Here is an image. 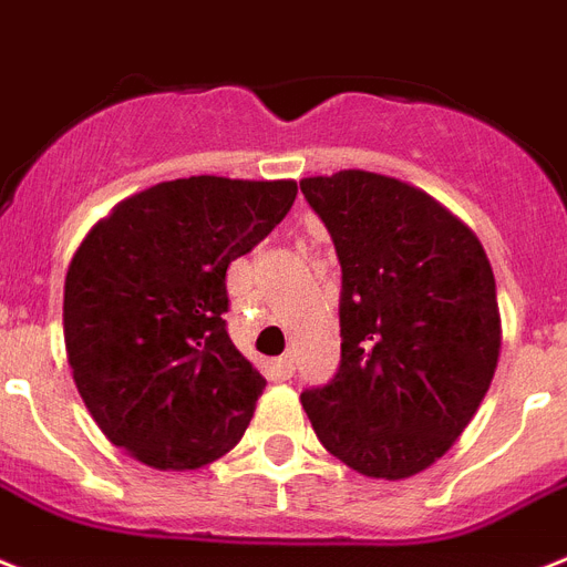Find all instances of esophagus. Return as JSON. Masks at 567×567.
<instances>
[{"label": "esophagus", "mask_w": 567, "mask_h": 567, "mask_svg": "<svg viewBox=\"0 0 567 567\" xmlns=\"http://www.w3.org/2000/svg\"><path fill=\"white\" fill-rule=\"evenodd\" d=\"M272 371L278 379H292L295 373V359L292 357H280L272 362Z\"/></svg>", "instance_id": "1"}]
</instances>
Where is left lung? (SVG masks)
Here are the masks:
<instances>
[{"label": "left lung", "mask_w": 567, "mask_h": 567, "mask_svg": "<svg viewBox=\"0 0 567 567\" xmlns=\"http://www.w3.org/2000/svg\"><path fill=\"white\" fill-rule=\"evenodd\" d=\"M341 266V362L301 402L330 455L368 478L432 466L489 391L502 318L478 237L405 182H301Z\"/></svg>", "instance_id": "left-lung-1"}]
</instances>
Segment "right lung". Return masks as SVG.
<instances>
[{
	"mask_svg": "<svg viewBox=\"0 0 567 567\" xmlns=\"http://www.w3.org/2000/svg\"><path fill=\"white\" fill-rule=\"evenodd\" d=\"M295 194V182L190 176L130 196L89 231L65 272V353L115 446L196 470L240 443L266 379L228 339L226 272Z\"/></svg>",
	"mask_w": 567,
	"mask_h": 567,
	"instance_id": "1",
	"label": "right lung"
}]
</instances>
